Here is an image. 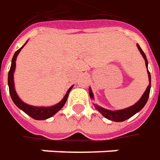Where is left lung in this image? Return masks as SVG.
Wrapping results in <instances>:
<instances>
[{"label":"left lung","instance_id":"obj_1","mask_svg":"<svg viewBox=\"0 0 160 160\" xmlns=\"http://www.w3.org/2000/svg\"><path fill=\"white\" fill-rule=\"evenodd\" d=\"M137 48L138 49L140 50L141 54L142 55V57L145 60V65L147 67V70H148V61H147V58H146L145 54L143 53V51L142 50V48H140V46L137 44ZM148 75H149V80H150V84L148 86V88H146L144 94L142 95V97H141V99L136 102L135 104L132 105L131 107L127 108V109H124V110H119V111H110V110H106V109H103V108L100 107L98 105H96L95 106L98 110L99 112H101L102 114L103 117H105L108 119L112 120V121H116V122H121V121H124L128 118H131L132 116H134L135 113H137L138 112H140L142 108L144 107V105L146 104V102L148 101V98H149V96H150V91H151V73L150 72L148 71ZM89 96H90L91 98H93V93L91 91V88H89Z\"/></svg>","mask_w":160,"mask_h":160}]
</instances>
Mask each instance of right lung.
Instances as JSON below:
<instances>
[{
  "label": "right lung",
  "mask_w": 160,
  "mask_h": 160,
  "mask_svg": "<svg viewBox=\"0 0 160 160\" xmlns=\"http://www.w3.org/2000/svg\"><path fill=\"white\" fill-rule=\"evenodd\" d=\"M23 47L20 48L19 49L17 50L16 53L14 54L13 58H12V61H11V66H10V69L8 71V88H9V94H10L11 99L14 102L15 104L19 108V109H21L23 112H25L27 115H29L32 118L38 119V120L47 119V118L52 117L53 115H55L59 110H61L63 108L64 103L66 102L67 97H68V95H69V92L71 91L72 87H71L69 88V90L67 91V93H66V95L63 98V100L60 102H58V104L54 105V106H50V107H35V106H32V105L26 104L25 102H22L19 99V97H18L16 91H15L14 81H13V73H14L15 67H16V59H17V57H18V53L23 48Z\"/></svg>",
  "instance_id": "right-lung-1"
}]
</instances>
